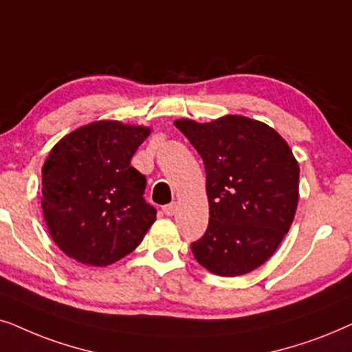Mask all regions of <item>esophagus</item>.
<instances>
[{
  "mask_svg": "<svg viewBox=\"0 0 352 352\" xmlns=\"http://www.w3.org/2000/svg\"><path fill=\"white\" fill-rule=\"evenodd\" d=\"M175 210H177V204L175 203H170V204L164 206V208H162V212L166 214V215H168V217L175 214Z\"/></svg>",
  "mask_w": 352,
  "mask_h": 352,
  "instance_id": "1",
  "label": "esophagus"
}]
</instances>
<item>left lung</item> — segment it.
Segmentation results:
<instances>
[{"label": "left lung", "instance_id": "1", "mask_svg": "<svg viewBox=\"0 0 352 352\" xmlns=\"http://www.w3.org/2000/svg\"><path fill=\"white\" fill-rule=\"evenodd\" d=\"M173 125L206 168L209 225L191 245L195 259L220 277L250 274L277 251L296 214L299 166L292 148L264 122L245 116Z\"/></svg>", "mask_w": 352, "mask_h": 352}]
</instances>
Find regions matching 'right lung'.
Here are the masks:
<instances>
[{"mask_svg":"<svg viewBox=\"0 0 352 352\" xmlns=\"http://www.w3.org/2000/svg\"><path fill=\"white\" fill-rule=\"evenodd\" d=\"M151 129L96 120L60 138L41 168V209L59 250L104 267L130 254L156 220L130 159Z\"/></svg>","mask_w":352,"mask_h":352,"instance_id":"obj_1","label":"right lung"}]
</instances>
